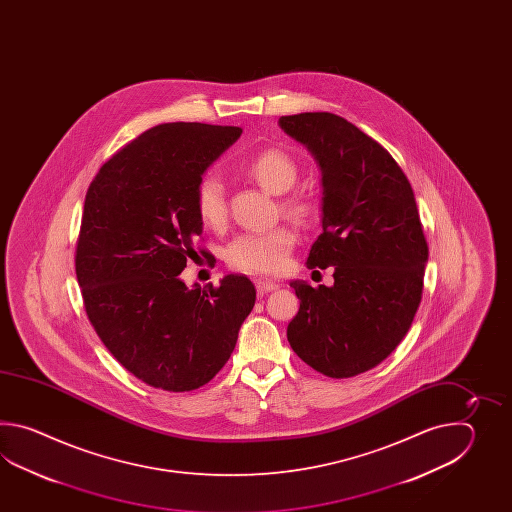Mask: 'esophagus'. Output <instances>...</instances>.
Masks as SVG:
<instances>
[{
    "mask_svg": "<svg viewBox=\"0 0 512 512\" xmlns=\"http://www.w3.org/2000/svg\"><path fill=\"white\" fill-rule=\"evenodd\" d=\"M256 289H258V293H272V291H276L278 289V283L271 282V280H263V278H258L256 280Z\"/></svg>",
    "mask_w": 512,
    "mask_h": 512,
    "instance_id": "esophagus-1",
    "label": "esophagus"
}]
</instances>
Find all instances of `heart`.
Returning a JSON list of instances; mask_svg holds the SVG:
<instances>
[{
	"mask_svg": "<svg viewBox=\"0 0 512 512\" xmlns=\"http://www.w3.org/2000/svg\"><path fill=\"white\" fill-rule=\"evenodd\" d=\"M243 170L272 196H285L293 190L298 179V168L293 159L280 150L256 153L243 164ZM196 208L199 218L208 227H221L225 223V185L218 174L210 172L199 179ZM283 210L293 218H302L305 212V208L296 201L285 203ZM293 245V232L283 227L267 232H245L230 241L227 261L241 271L274 274L285 269Z\"/></svg>",
	"mask_w": 512,
	"mask_h": 512,
	"instance_id": "obj_1",
	"label": "heart"
}]
</instances>
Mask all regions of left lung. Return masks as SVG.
I'll return each instance as SVG.
<instances>
[{
  "label": "left lung",
  "mask_w": 512,
  "mask_h": 512,
  "mask_svg": "<svg viewBox=\"0 0 512 512\" xmlns=\"http://www.w3.org/2000/svg\"><path fill=\"white\" fill-rule=\"evenodd\" d=\"M322 174V234L305 265L335 267L331 287L294 280V353L313 370L346 379L381 364L412 326L428 245L412 186L392 155L333 113L278 120Z\"/></svg>",
  "instance_id": "1"
}]
</instances>
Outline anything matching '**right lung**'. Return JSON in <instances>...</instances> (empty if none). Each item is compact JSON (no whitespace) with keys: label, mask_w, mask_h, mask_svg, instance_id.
Returning <instances> with one entry per match:
<instances>
[{"label":"right lung","mask_w":512,"mask_h":512,"mask_svg":"<svg viewBox=\"0 0 512 512\" xmlns=\"http://www.w3.org/2000/svg\"><path fill=\"white\" fill-rule=\"evenodd\" d=\"M241 128L168 122L126 144L89 185L77 280L98 337L137 379L166 392L207 384L256 302L254 283L186 287L181 272L203 234L196 188Z\"/></svg>","instance_id":"right-lung-1"}]
</instances>
